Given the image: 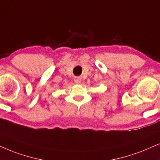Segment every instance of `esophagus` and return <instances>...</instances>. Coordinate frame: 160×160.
I'll list each match as a JSON object with an SVG mask.
<instances>
[{
    "instance_id": "obj_1",
    "label": "esophagus",
    "mask_w": 160,
    "mask_h": 160,
    "mask_svg": "<svg viewBox=\"0 0 160 160\" xmlns=\"http://www.w3.org/2000/svg\"><path fill=\"white\" fill-rule=\"evenodd\" d=\"M74 82L78 84L80 83V82H81V79H80V78H76L75 79H74Z\"/></svg>"
}]
</instances>
